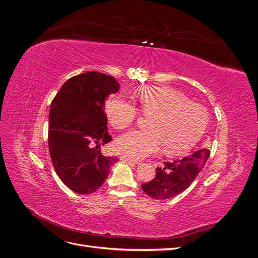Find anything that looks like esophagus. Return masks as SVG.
<instances>
[{
  "mask_svg": "<svg viewBox=\"0 0 258 258\" xmlns=\"http://www.w3.org/2000/svg\"><path fill=\"white\" fill-rule=\"evenodd\" d=\"M120 160L129 162V163H131V165H138V161H136V160H134V159H131V158H129V157H126V156H121Z\"/></svg>",
  "mask_w": 258,
  "mask_h": 258,
  "instance_id": "34e87169",
  "label": "esophagus"
}]
</instances>
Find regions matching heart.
I'll return each instance as SVG.
<instances>
[{
  "instance_id": "heart-1",
  "label": "heart",
  "mask_w": 258,
  "mask_h": 258,
  "mask_svg": "<svg viewBox=\"0 0 258 258\" xmlns=\"http://www.w3.org/2000/svg\"><path fill=\"white\" fill-rule=\"evenodd\" d=\"M139 100L143 114L152 116L150 130L130 131L118 139L117 150L129 158L142 159L162 147L168 155H183L198 143L208 127L206 108L174 88L145 86L139 91ZM105 112L116 129L129 127L139 116V108L120 98L108 101Z\"/></svg>"
}]
</instances>
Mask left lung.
<instances>
[{"label": "left lung", "instance_id": "1", "mask_svg": "<svg viewBox=\"0 0 258 258\" xmlns=\"http://www.w3.org/2000/svg\"><path fill=\"white\" fill-rule=\"evenodd\" d=\"M210 156L208 148L199 150L182 159L163 162L156 169V176L142 184V189L151 198L165 200L184 191L204 168Z\"/></svg>", "mask_w": 258, "mask_h": 258}]
</instances>
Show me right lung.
<instances>
[{
  "label": "right lung",
  "mask_w": 258,
  "mask_h": 258,
  "mask_svg": "<svg viewBox=\"0 0 258 258\" xmlns=\"http://www.w3.org/2000/svg\"><path fill=\"white\" fill-rule=\"evenodd\" d=\"M119 89L113 76L86 72L68 80L49 110L48 147L54 171L70 189L88 195L105 182L117 157L101 154L112 141L104 112L106 98Z\"/></svg>",
  "instance_id": "right-lung-1"
}]
</instances>
